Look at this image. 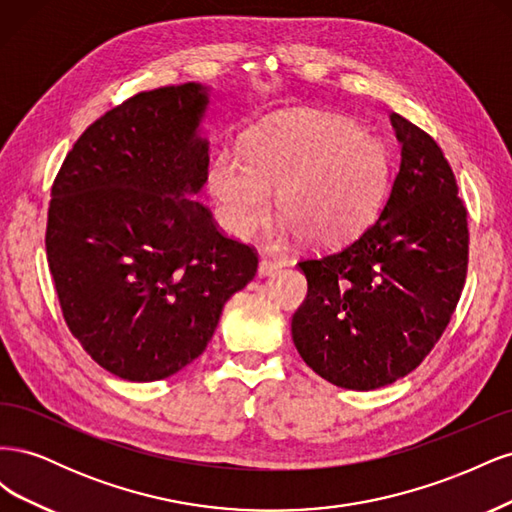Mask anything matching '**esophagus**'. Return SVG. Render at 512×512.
<instances>
[{"mask_svg": "<svg viewBox=\"0 0 512 512\" xmlns=\"http://www.w3.org/2000/svg\"><path fill=\"white\" fill-rule=\"evenodd\" d=\"M277 269H282V260L271 258V256H262L260 258V265H258V275H269Z\"/></svg>", "mask_w": 512, "mask_h": 512, "instance_id": "esophagus-1", "label": "esophagus"}]
</instances>
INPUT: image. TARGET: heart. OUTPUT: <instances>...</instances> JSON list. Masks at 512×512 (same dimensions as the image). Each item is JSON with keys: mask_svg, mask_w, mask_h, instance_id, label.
<instances>
[{"mask_svg": "<svg viewBox=\"0 0 512 512\" xmlns=\"http://www.w3.org/2000/svg\"><path fill=\"white\" fill-rule=\"evenodd\" d=\"M209 188L235 237L267 222L277 192V213L303 243L335 247L376 218L389 190V158L346 119H284L247 136L245 160L222 151Z\"/></svg>", "mask_w": 512, "mask_h": 512, "instance_id": "b5f03b06", "label": "heart"}]
</instances>
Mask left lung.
Listing matches in <instances>:
<instances>
[{"mask_svg": "<svg viewBox=\"0 0 512 512\" xmlns=\"http://www.w3.org/2000/svg\"><path fill=\"white\" fill-rule=\"evenodd\" d=\"M401 166L380 218L299 262L307 297L292 342L318 376L371 391L408 376L451 322L468 273V211L433 138L391 115Z\"/></svg>", "mask_w": 512, "mask_h": 512, "instance_id": "obj_1", "label": "left lung"}]
</instances>
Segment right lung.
<instances>
[{
  "mask_svg": "<svg viewBox=\"0 0 512 512\" xmlns=\"http://www.w3.org/2000/svg\"><path fill=\"white\" fill-rule=\"evenodd\" d=\"M196 83L143 91L79 136L51 188L46 260L70 333L132 382L177 374L205 352L258 254L192 198L209 149Z\"/></svg>",
  "mask_w": 512,
  "mask_h": 512,
  "instance_id": "add662e5",
  "label": "right lung"
}]
</instances>
